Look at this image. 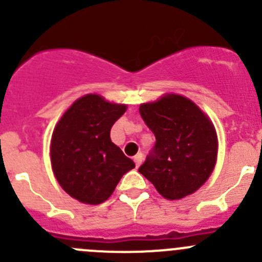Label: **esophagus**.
I'll return each mask as SVG.
<instances>
[{
	"mask_svg": "<svg viewBox=\"0 0 262 262\" xmlns=\"http://www.w3.org/2000/svg\"><path fill=\"white\" fill-rule=\"evenodd\" d=\"M142 159H144V157H142L141 152H139V154H136L134 157V162L135 164H136V167H140V164L142 163Z\"/></svg>",
	"mask_w": 262,
	"mask_h": 262,
	"instance_id": "esophagus-1",
	"label": "esophagus"
}]
</instances>
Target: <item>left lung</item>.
I'll list each match as a JSON object with an SVG mask.
<instances>
[{
  "instance_id": "8db88e82",
  "label": "left lung",
  "mask_w": 262,
  "mask_h": 262,
  "mask_svg": "<svg viewBox=\"0 0 262 262\" xmlns=\"http://www.w3.org/2000/svg\"><path fill=\"white\" fill-rule=\"evenodd\" d=\"M139 111L157 140L139 172L168 200L199 190L216 162L218 139L210 120L195 103L176 94L141 104Z\"/></svg>"
}]
</instances>
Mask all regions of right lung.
I'll return each mask as SVG.
<instances>
[{"instance_id":"right-lung-1","label":"right lung","mask_w":262,"mask_h":262,"mask_svg":"<svg viewBox=\"0 0 262 262\" xmlns=\"http://www.w3.org/2000/svg\"><path fill=\"white\" fill-rule=\"evenodd\" d=\"M126 105L88 94L64 112L51 141L52 169L61 187L80 203L98 205L115 191L135 163L111 140Z\"/></svg>"}]
</instances>
